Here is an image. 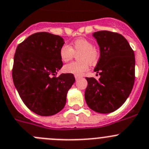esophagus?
<instances>
[{
	"label": "esophagus",
	"mask_w": 149,
	"mask_h": 149,
	"mask_svg": "<svg viewBox=\"0 0 149 149\" xmlns=\"http://www.w3.org/2000/svg\"><path fill=\"white\" fill-rule=\"evenodd\" d=\"M81 76H78V75H75V79H76V80H78V79H81Z\"/></svg>",
	"instance_id": "34e87169"
}]
</instances>
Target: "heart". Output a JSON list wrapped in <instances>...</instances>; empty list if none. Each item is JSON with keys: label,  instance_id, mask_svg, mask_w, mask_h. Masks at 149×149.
<instances>
[{"label": "heart", "instance_id": "b5f03b06", "mask_svg": "<svg viewBox=\"0 0 149 149\" xmlns=\"http://www.w3.org/2000/svg\"><path fill=\"white\" fill-rule=\"evenodd\" d=\"M78 54L79 61L72 62L63 67L66 73L81 76L89 70V64L95 65L100 58V50L92 41L84 38L75 40L70 46L64 44L60 49V57L63 62H68Z\"/></svg>", "mask_w": 149, "mask_h": 149}]
</instances>
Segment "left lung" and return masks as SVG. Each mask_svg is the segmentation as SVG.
<instances>
[{
    "label": "left lung",
    "instance_id": "left-lung-1",
    "mask_svg": "<svg viewBox=\"0 0 149 149\" xmlns=\"http://www.w3.org/2000/svg\"><path fill=\"white\" fill-rule=\"evenodd\" d=\"M100 55L94 71L100 76L86 79L88 106L101 113L113 112L129 97L135 82V54L122 35L108 30L94 33ZM97 74V75H98Z\"/></svg>",
    "mask_w": 149,
    "mask_h": 149
}]
</instances>
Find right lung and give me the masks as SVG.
Instances as JSON below:
<instances>
[{
    "instance_id": "right-lung-1",
    "label": "right lung",
    "mask_w": 149,
    "mask_h": 149,
    "mask_svg": "<svg viewBox=\"0 0 149 149\" xmlns=\"http://www.w3.org/2000/svg\"><path fill=\"white\" fill-rule=\"evenodd\" d=\"M64 43L60 36L40 32L20 43L14 54V86L24 105L40 116L60 112L66 103L68 91L75 82L73 74L55 76L63 65L60 49Z\"/></svg>"
}]
</instances>
